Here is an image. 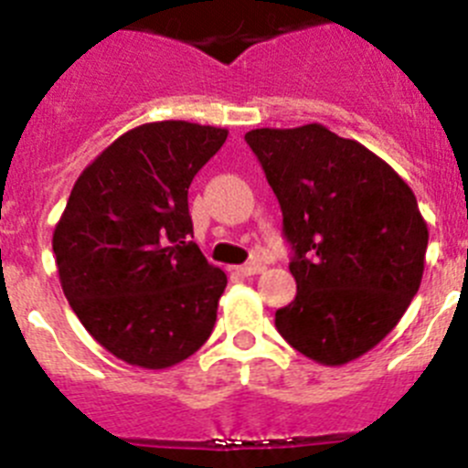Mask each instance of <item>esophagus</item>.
Returning a JSON list of instances; mask_svg holds the SVG:
<instances>
[{
  "label": "esophagus",
  "mask_w": 468,
  "mask_h": 468,
  "mask_svg": "<svg viewBox=\"0 0 468 468\" xmlns=\"http://www.w3.org/2000/svg\"><path fill=\"white\" fill-rule=\"evenodd\" d=\"M238 270L239 274H244V277H251V274H261L265 270V265L263 263H244V265H239V268H235Z\"/></svg>",
  "instance_id": "1"
}]
</instances>
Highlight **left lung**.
Segmentation results:
<instances>
[{
  "instance_id": "1",
  "label": "left lung",
  "mask_w": 468,
  "mask_h": 468,
  "mask_svg": "<svg viewBox=\"0 0 468 468\" xmlns=\"http://www.w3.org/2000/svg\"><path fill=\"white\" fill-rule=\"evenodd\" d=\"M295 256L298 295L274 325L295 351L339 367L372 351L418 293L430 230L411 186L372 150L323 124L251 129Z\"/></svg>"
}]
</instances>
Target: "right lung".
<instances>
[{"instance_id": "right-lung-1", "label": "right lung", "mask_w": 468, "mask_h": 468, "mask_svg": "<svg viewBox=\"0 0 468 468\" xmlns=\"http://www.w3.org/2000/svg\"><path fill=\"white\" fill-rule=\"evenodd\" d=\"M229 129L147 122L80 173L52 233L59 283L87 333L143 369H168L212 335L226 272L189 242V185Z\"/></svg>"}]
</instances>
